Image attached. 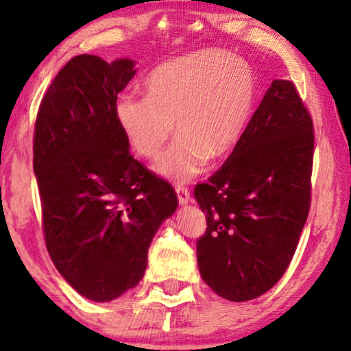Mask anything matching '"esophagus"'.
I'll use <instances>...</instances> for the list:
<instances>
[{
    "label": "esophagus",
    "mask_w": 351,
    "mask_h": 351,
    "mask_svg": "<svg viewBox=\"0 0 351 351\" xmlns=\"http://www.w3.org/2000/svg\"><path fill=\"white\" fill-rule=\"evenodd\" d=\"M176 190H177V198H179V203L180 204L189 203V201H190V190L184 185H179Z\"/></svg>",
    "instance_id": "esophagus-1"
}]
</instances>
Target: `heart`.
Instances as JSON below:
<instances>
[{"label":"heart","instance_id":"1","mask_svg":"<svg viewBox=\"0 0 351 351\" xmlns=\"http://www.w3.org/2000/svg\"><path fill=\"white\" fill-rule=\"evenodd\" d=\"M257 83L247 62L230 52L208 49L155 69L145 97L124 95L117 119L134 152L155 160L167 138L179 137L162 153L156 171L182 184L204 162L230 153L241 138L256 104Z\"/></svg>","mask_w":351,"mask_h":351}]
</instances>
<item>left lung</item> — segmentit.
I'll list each match as a JSON object with an SVG mask.
<instances>
[{"mask_svg": "<svg viewBox=\"0 0 351 351\" xmlns=\"http://www.w3.org/2000/svg\"><path fill=\"white\" fill-rule=\"evenodd\" d=\"M315 129L291 81L275 80L232 155L195 198L208 228L199 273L215 294L246 302L270 291L294 257L311 203Z\"/></svg>", "mask_w": 351, "mask_h": 351, "instance_id": "1", "label": "left lung"}]
</instances>
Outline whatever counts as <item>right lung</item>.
I'll return each instance as SVG.
<instances>
[{
	"label": "right lung",
	"mask_w": 351,
	"mask_h": 351,
	"mask_svg": "<svg viewBox=\"0 0 351 351\" xmlns=\"http://www.w3.org/2000/svg\"><path fill=\"white\" fill-rule=\"evenodd\" d=\"M134 75L132 60L73 57L47 88L33 134L47 252L94 302L142 280L152 239L179 204L169 182L134 160L118 124V93Z\"/></svg>",
	"instance_id": "obj_1"
}]
</instances>
